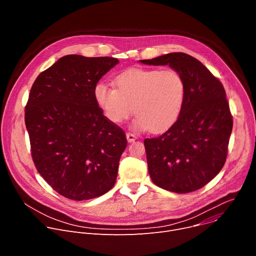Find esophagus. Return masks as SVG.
Instances as JSON below:
<instances>
[{
  "instance_id": "1",
  "label": "esophagus",
  "mask_w": 256,
  "mask_h": 256,
  "mask_svg": "<svg viewBox=\"0 0 256 256\" xmlns=\"http://www.w3.org/2000/svg\"><path fill=\"white\" fill-rule=\"evenodd\" d=\"M126 138H128V142H132L136 140V136L132 132H126Z\"/></svg>"
}]
</instances>
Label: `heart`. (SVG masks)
<instances>
[{"label": "heart", "instance_id": "1", "mask_svg": "<svg viewBox=\"0 0 256 256\" xmlns=\"http://www.w3.org/2000/svg\"><path fill=\"white\" fill-rule=\"evenodd\" d=\"M114 85L98 83L93 90L95 102L112 124L122 122L134 112L136 130L164 132L176 122L184 108L186 87L176 70L128 68L114 78Z\"/></svg>", "mask_w": 256, "mask_h": 256}]
</instances>
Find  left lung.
<instances>
[{"instance_id":"obj_1","label":"left lung","mask_w":256,"mask_h":256,"mask_svg":"<svg viewBox=\"0 0 256 256\" xmlns=\"http://www.w3.org/2000/svg\"><path fill=\"white\" fill-rule=\"evenodd\" d=\"M140 62L169 66L186 87L176 122L163 134L144 140L151 179L176 194L198 190L221 171L227 158L233 120L225 89L200 60L184 52Z\"/></svg>"}]
</instances>
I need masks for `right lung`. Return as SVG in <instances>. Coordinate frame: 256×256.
Instances as JSON below:
<instances>
[{"mask_svg":"<svg viewBox=\"0 0 256 256\" xmlns=\"http://www.w3.org/2000/svg\"><path fill=\"white\" fill-rule=\"evenodd\" d=\"M114 58L68 54L34 81L25 107V124L36 169L62 196L98 198L116 181L126 148L124 132L109 122L93 90L118 64Z\"/></svg>","mask_w":256,"mask_h":256,"instance_id":"add662e5","label":"right lung"}]
</instances>
